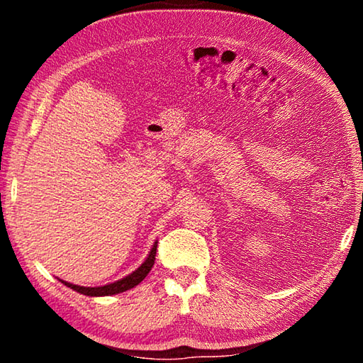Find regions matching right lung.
Here are the masks:
<instances>
[{
  "label": "right lung",
  "mask_w": 363,
  "mask_h": 363,
  "mask_svg": "<svg viewBox=\"0 0 363 363\" xmlns=\"http://www.w3.org/2000/svg\"><path fill=\"white\" fill-rule=\"evenodd\" d=\"M157 243L158 242L153 243L149 256L145 257V261L140 264V266L134 270V272L126 275V277L113 281V284H107L104 286H79V285L69 284V281H64V280H60V281H62L65 286L75 290L77 293L86 294V296H112V294H118V293H123L126 290H131V288L139 285L140 281L147 277V274H149L150 269L153 267V262H155V255H157Z\"/></svg>",
  "instance_id": "right-lung-1"
}]
</instances>
